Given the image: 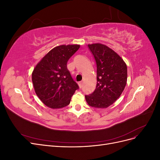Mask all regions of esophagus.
Returning <instances> with one entry per match:
<instances>
[{
	"label": "esophagus",
	"instance_id": "1",
	"mask_svg": "<svg viewBox=\"0 0 160 160\" xmlns=\"http://www.w3.org/2000/svg\"><path fill=\"white\" fill-rule=\"evenodd\" d=\"M78 85H79V88H81L82 87H83V82H82V81H81V82H79V83H78Z\"/></svg>",
	"mask_w": 160,
	"mask_h": 160
}]
</instances>
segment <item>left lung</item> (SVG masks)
Returning a JSON list of instances; mask_svg holds the SVG:
<instances>
[{"instance_id": "8db88e82", "label": "left lung", "mask_w": 160, "mask_h": 160, "mask_svg": "<svg viewBox=\"0 0 160 160\" xmlns=\"http://www.w3.org/2000/svg\"><path fill=\"white\" fill-rule=\"evenodd\" d=\"M97 64V85L93 93L85 95L89 105L104 109L112 105L127 83L128 69L123 59L107 45L89 44Z\"/></svg>"}]
</instances>
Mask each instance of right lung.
<instances>
[{
    "mask_svg": "<svg viewBox=\"0 0 160 160\" xmlns=\"http://www.w3.org/2000/svg\"><path fill=\"white\" fill-rule=\"evenodd\" d=\"M79 45L55 47L42 58L32 72L34 89L38 98L51 109L65 108L79 86L72 79L67 63Z\"/></svg>",
    "mask_w": 160,
    "mask_h": 160,
    "instance_id": "obj_1",
    "label": "right lung"
}]
</instances>
